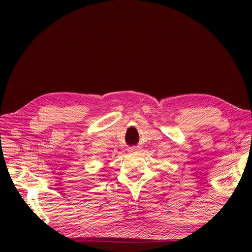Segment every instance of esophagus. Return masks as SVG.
Listing matches in <instances>:
<instances>
[{
	"label": "esophagus",
	"instance_id": "34e87169",
	"mask_svg": "<svg viewBox=\"0 0 252 252\" xmlns=\"http://www.w3.org/2000/svg\"><path fill=\"white\" fill-rule=\"evenodd\" d=\"M138 150H139V149L136 148V147H131V148H129V152H131V154H132V152H136Z\"/></svg>",
	"mask_w": 252,
	"mask_h": 252
}]
</instances>
